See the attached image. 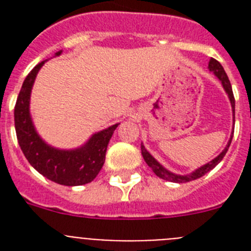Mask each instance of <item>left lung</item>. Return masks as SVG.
<instances>
[{
	"instance_id": "1",
	"label": "left lung",
	"mask_w": 251,
	"mask_h": 251,
	"mask_svg": "<svg viewBox=\"0 0 251 251\" xmlns=\"http://www.w3.org/2000/svg\"><path fill=\"white\" fill-rule=\"evenodd\" d=\"M208 70H210L211 73H214L215 76H216L217 79L221 81V84H223L224 89H225L226 94H227V97H229V99H230V103H231L232 118H234V122H235V98H234V94H232V88H231V84H230L229 77H227V75H226L225 70H224V68L221 66V64L219 63L217 60L212 59V57L210 59V61H208ZM231 139H232V134H231V137H230L229 142H227V145H226L225 150H224L223 152L219 154V156L215 157L212 161H210L208 163H206V165L201 166L200 168H197V170H195L194 172H191V174H188V175L172 174L171 171L166 170L163 166L159 165V162L154 159V157H153L152 154H151V153L146 150L145 146L143 145H141V151H142V156H143V158H145L146 163H147V165L152 168L153 172H154V174H156L159 178H163V179H166V181H170V182L185 183V182H190V181H194V179L200 178V177H202L203 175H206L207 172H210L212 168L216 167V166L221 162V159L224 158V156L226 154L227 150H229L230 143H231Z\"/></svg>"
}]
</instances>
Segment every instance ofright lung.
<instances>
[{
	"mask_svg": "<svg viewBox=\"0 0 251 251\" xmlns=\"http://www.w3.org/2000/svg\"><path fill=\"white\" fill-rule=\"evenodd\" d=\"M61 52L57 51L55 56ZM45 61L28 73L17 97L15 105L17 141L30 165L44 177L64 186L85 185L92 182L103 167L106 147L119 123L95 133L85 145L75 150H59L44 142L31 119L30 95L37 73Z\"/></svg>",
	"mask_w": 251,
	"mask_h": 251,
	"instance_id": "add662e5",
	"label": "right lung"
}]
</instances>
